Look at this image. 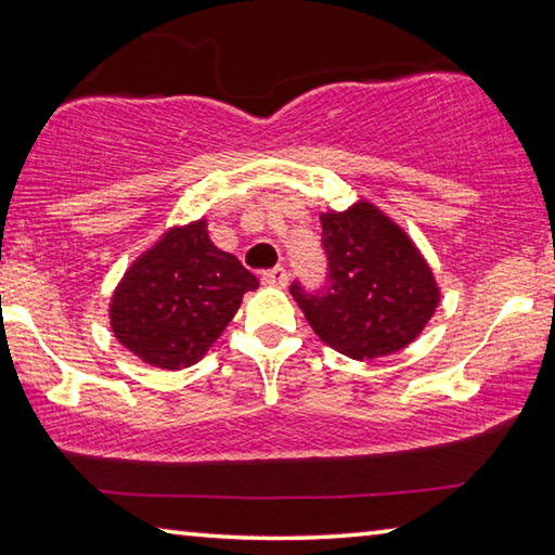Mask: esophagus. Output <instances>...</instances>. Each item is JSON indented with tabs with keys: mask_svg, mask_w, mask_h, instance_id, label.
<instances>
[{
	"mask_svg": "<svg viewBox=\"0 0 555 555\" xmlns=\"http://www.w3.org/2000/svg\"><path fill=\"white\" fill-rule=\"evenodd\" d=\"M261 284L284 288V286L288 284V274H286V269H284V267H274V269L261 271Z\"/></svg>",
	"mask_w": 555,
	"mask_h": 555,
	"instance_id": "esophagus-1",
	"label": "esophagus"
}]
</instances>
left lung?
Listing matches in <instances>:
<instances>
[{"label": "left lung", "instance_id": "1", "mask_svg": "<svg viewBox=\"0 0 555 555\" xmlns=\"http://www.w3.org/2000/svg\"><path fill=\"white\" fill-rule=\"evenodd\" d=\"M325 284H291V296L315 335L352 360L406 347L430 321L438 286L424 257L370 203L321 215Z\"/></svg>", "mask_w": 555, "mask_h": 555}]
</instances>
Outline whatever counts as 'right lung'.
Instances as JSON below:
<instances>
[{
    "mask_svg": "<svg viewBox=\"0 0 555 555\" xmlns=\"http://www.w3.org/2000/svg\"><path fill=\"white\" fill-rule=\"evenodd\" d=\"M257 286L237 257L210 242L205 220L173 228L121 279L109 306L112 331L154 367H191Z\"/></svg>",
    "mask_w": 555,
    "mask_h": 555,
    "instance_id": "right-lung-1",
    "label": "right lung"
}]
</instances>
